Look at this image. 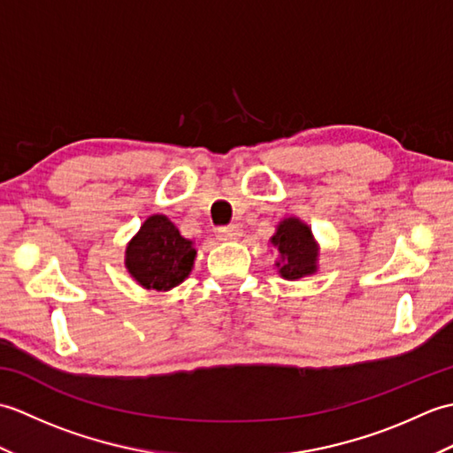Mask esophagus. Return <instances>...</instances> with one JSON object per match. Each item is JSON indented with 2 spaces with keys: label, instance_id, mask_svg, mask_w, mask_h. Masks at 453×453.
Wrapping results in <instances>:
<instances>
[{
  "label": "esophagus",
  "instance_id": "1",
  "mask_svg": "<svg viewBox=\"0 0 453 453\" xmlns=\"http://www.w3.org/2000/svg\"><path fill=\"white\" fill-rule=\"evenodd\" d=\"M239 235H242V229H239L237 226L218 227V237L221 239V242H234V239H237Z\"/></svg>",
  "mask_w": 453,
  "mask_h": 453
}]
</instances>
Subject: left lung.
<instances>
[{"mask_svg":"<svg viewBox=\"0 0 453 453\" xmlns=\"http://www.w3.org/2000/svg\"><path fill=\"white\" fill-rule=\"evenodd\" d=\"M271 243L280 253V261L276 266H280V273L288 280H296L305 274L315 273L317 263V249L311 235V229L300 219L288 218L278 226L276 234L273 235Z\"/></svg>","mask_w":453,"mask_h":453,"instance_id":"obj_1","label":"left lung"}]
</instances>
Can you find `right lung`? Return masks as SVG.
I'll return each instance as SVG.
<instances>
[{
    "label": "right lung",
    "instance_id": "add662e5",
    "mask_svg": "<svg viewBox=\"0 0 453 453\" xmlns=\"http://www.w3.org/2000/svg\"><path fill=\"white\" fill-rule=\"evenodd\" d=\"M196 249L167 216H150L127 249V268L148 290H171L188 276Z\"/></svg>",
    "mask_w": 453,
    "mask_h": 453
}]
</instances>
